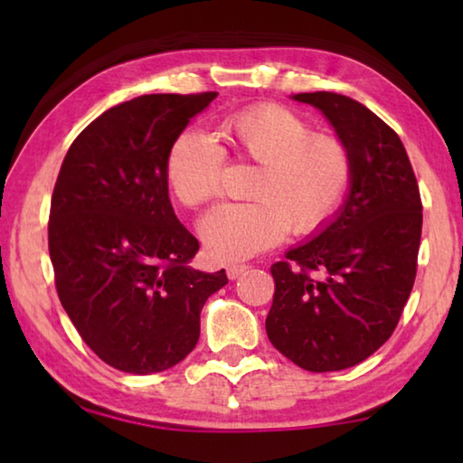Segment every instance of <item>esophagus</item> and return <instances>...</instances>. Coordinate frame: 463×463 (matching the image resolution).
<instances>
[{
    "label": "esophagus",
    "mask_w": 463,
    "mask_h": 463,
    "mask_svg": "<svg viewBox=\"0 0 463 463\" xmlns=\"http://www.w3.org/2000/svg\"><path fill=\"white\" fill-rule=\"evenodd\" d=\"M249 268H250V265H247V263H234V265H229V268H226V276H229L231 279H237V278L242 276V273H245Z\"/></svg>",
    "instance_id": "obj_1"
}]
</instances>
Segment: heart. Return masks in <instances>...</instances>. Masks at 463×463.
I'll use <instances>...</instances> for the list:
<instances>
[{"instance_id": "1", "label": "heart", "mask_w": 463, "mask_h": 463, "mask_svg": "<svg viewBox=\"0 0 463 463\" xmlns=\"http://www.w3.org/2000/svg\"><path fill=\"white\" fill-rule=\"evenodd\" d=\"M221 137L232 156L255 165L247 203H222L200 226L216 261L253 257L286 237L318 232L347 195L354 159L347 143L281 104H257L226 116ZM226 151L203 132L187 128L165 156L171 194L185 208H202L221 194Z\"/></svg>"}]
</instances>
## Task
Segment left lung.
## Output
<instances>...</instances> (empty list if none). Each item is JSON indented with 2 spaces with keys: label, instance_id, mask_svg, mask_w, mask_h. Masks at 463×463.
Returning <instances> with one entry per match:
<instances>
[{
  "label": "left lung",
  "instance_id": "left-lung-1",
  "mask_svg": "<svg viewBox=\"0 0 463 463\" xmlns=\"http://www.w3.org/2000/svg\"><path fill=\"white\" fill-rule=\"evenodd\" d=\"M294 99L331 120L354 177L339 216L271 265L265 331L302 370L339 372L378 351L401 320L417 278L422 202L401 137L372 109L333 91Z\"/></svg>",
  "mask_w": 463,
  "mask_h": 463
}]
</instances>
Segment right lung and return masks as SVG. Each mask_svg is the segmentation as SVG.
Listing matches in <instances>:
<instances>
[{"label": "right lung", "instance_id": "1", "mask_svg": "<svg viewBox=\"0 0 463 463\" xmlns=\"http://www.w3.org/2000/svg\"><path fill=\"white\" fill-rule=\"evenodd\" d=\"M216 91L151 93L106 109L69 146L54 184L49 253L62 308L101 362L156 373L185 359L224 269L190 268L198 239L177 221L165 156Z\"/></svg>", "mask_w": 463, "mask_h": 463}]
</instances>
